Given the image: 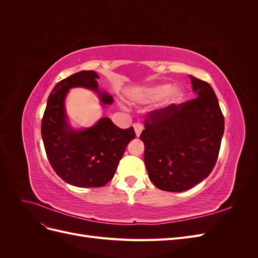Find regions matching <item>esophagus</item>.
Listing matches in <instances>:
<instances>
[{
    "instance_id": "esophagus-1",
    "label": "esophagus",
    "mask_w": 258,
    "mask_h": 258,
    "mask_svg": "<svg viewBox=\"0 0 258 258\" xmlns=\"http://www.w3.org/2000/svg\"><path fill=\"white\" fill-rule=\"evenodd\" d=\"M134 128H135L137 137H140V135H141V132L143 130V124L141 122H136L134 123Z\"/></svg>"
}]
</instances>
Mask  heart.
Instances as JSON below:
<instances>
[{"mask_svg": "<svg viewBox=\"0 0 258 258\" xmlns=\"http://www.w3.org/2000/svg\"><path fill=\"white\" fill-rule=\"evenodd\" d=\"M184 93L182 89L177 87H172L171 84H160L153 86L151 88H147L144 90L141 95L138 97L140 101H143V102H152V101H158L162 98H167V103L172 104V103H178L179 101H182Z\"/></svg>", "mask_w": 258, "mask_h": 258, "instance_id": "b5f03b06", "label": "heart"}]
</instances>
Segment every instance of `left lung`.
Here are the masks:
<instances>
[{
  "label": "left lung",
  "mask_w": 258,
  "mask_h": 258,
  "mask_svg": "<svg viewBox=\"0 0 258 258\" xmlns=\"http://www.w3.org/2000/svg\"><path fill=\"white\" fill-rule=\"evenodd\" d=\"M197 98L148 113L140 139L148 176L157 188L184 191L205 179L220 153L225 120L213 88L190 76Z\"/></svg>",
  "instance_id": "obj_1"
}]
</instances>
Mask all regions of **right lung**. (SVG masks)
Returning <instances> with one entry per match:
<instances>
[{
  "label": "right lung",
  "mask_w": 258,
  "mask_h": 258,
  "mask_svg": "<svg viewBox=\"0 0 258 258\" xmlns=\"http://www.w3.org/2000/svg\"><path fill=\"white\" fill-rule=\"evenodd\" d=\"M95 71H81L60 81L47 100L42 119V138L52 169L64 182L77 187H102L113 178L124 150L136 138L132 127L120 129L104 117L95 126L74 130L68 122L64 99L70 88L98 92L102 104L113 98L98 87Z\"/></svg>",
  "instance_id": "obj_1"
}]
</instances>
